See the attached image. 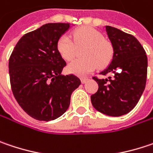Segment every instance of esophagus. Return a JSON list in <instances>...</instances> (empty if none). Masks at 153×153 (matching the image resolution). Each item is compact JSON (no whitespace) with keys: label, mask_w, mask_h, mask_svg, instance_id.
I'll return each instance as SVG.
<instances>
[{"label":"esophagus","mask_w":153,"mask_h":153,"mask_svg":"<svg viewBox=\"0 0 153 153\" xmlns=\"http://www.w3.org/2000/svg\"><path fill=\"white\" fill-rule=\"evenodd\" d=\"M87 81H88V78H86V77H81V82H82V83H85Z\"/></svg>","instance_id":"esophagus-1"}]
</instances>
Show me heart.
I'll use <instances>...</instances> for the list:
<instances>
[{"label":"heart","mask_w":153,"mask_h":153,"mask_svg":"<svg viewBox=\"0 0 153 153\" xmlns=\"http://www.w3.org/2000/svg\"><path fill=\"white\" fill-rule=\"evenodd\" d=\"M70 36L62 35L57 41L56 49L61 57L65 61H71L76 55L77 49H82L84 58L71 62L67 69L75 75H86L92 72L97 66L104 68L110 64L113 58L114 49L110 42L104 39V36L95 28L82 27Z\"/></svg>","instance_id":"heart-1"}]
</instances>
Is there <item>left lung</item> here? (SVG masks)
Listing matches in <instances>:
<instances>
[{
	"mask_svg": "<svg viewBox=\"0 0 153 153\" xmlns=\"http://www.w3.org/2000/svg\"><path fill=\"white\" fill-rule=\"evenodd\" d=\"M114 49L110 65L100 74L107 78L93 79L98 90L91 95L93 107L101 113L119 117L130 112L145 91L147 77V56L143 46L132 35L105 26Z\"/></svg>",
	"mask_w": 153,
	"mask_h": 153,
	"instance_id": "obj_1",
	"label": "left lung"
}]
</instances>
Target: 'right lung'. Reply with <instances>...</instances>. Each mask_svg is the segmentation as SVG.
<instances>
[{"instance_id":"obj_1","label":"right lung","mask_w":153,"mask_h":153,"mask_svg":"<svg viewBox=\"0 0 153 153\" xmlns=\"http://www.w3.org/2000/svg\"><path fill=\"white\" fill-rule=\"evenodd\" d=\"M69 23H47L25 34L9 62L13 94L22 110L39 121L54 120L71 104L72 92L81 84L75 75H62L66 62L56 49Z\"/></svg>"}]
</instances>
